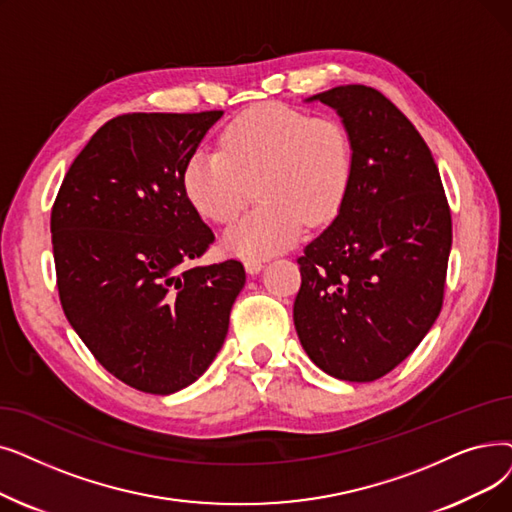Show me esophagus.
I'll use <instances>...</instances> for the list:
<instances>
[{"label": "esophagus", "instance_id": "1", "mask_svg": "<svg viewBox=\"0 0 512 512\" xmlns=\"http://www.w3.org/2000/svg\"><path fill=\"white\" fill-rule=\"evenodd\" d=\"M244 268H247L249 274H259L261 268H263V261L249 257V259H244Z\"/></svg>", "mask_w": 512, "mask_h": 512}]
</instances>
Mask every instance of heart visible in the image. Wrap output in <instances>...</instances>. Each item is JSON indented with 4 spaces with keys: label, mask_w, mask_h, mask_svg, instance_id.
Masks as SVG:
<instances>
[{
    "label": "heart",
    "mask_w": 512,
    "mask_h": 512,
    "mask_svg": "<svg viewBox=\"0 0 512 512\" xmlns=\"http://www.w3.org/2000/svg\"><path fill=\"white\" fill-rule=\"evenodd\" d=\"M221 150H196L184 167V188L215 224H228L259 205L224 234L242 257L280 253L309 226L335 219L353 175V146L345 125L284 104H261L238 115L219 138Z\"/></svg>",
    "instance_id": "heart-1"
}]
</instances>
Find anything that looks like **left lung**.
Wrapping results in <instances>:
<instances>
[{"label":"left lung","instance_id":"left-lung-1","mask_svg":"<svg viewBox=\"0 0 512 512\" xmlns=\"http://www.w3.org/2000/svg\"><path fill=\"white\" fill-rule=\"evenodd\" d=\"M309 100L341 115L353 175L337 219L297 259L295 328L326 374L370 383L402 364L439 316L450 205L427 142L379 90L339 85Z\"/></svg>","mask_w":512,"mask_h":512}]
</instances>
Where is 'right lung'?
Listing matches in <instances>:
<instances>
[{
	"instance_id": "right-lung-1",
	"label": "right lung",
	"mask_w": 512,
	"mask_h": 512,
	"mask_svg": "<svg viewBox=\"0 0 512 512\" xmlns=\"http://www.w3.org/2000/svg\"><path fill=\"white\" fill-rule=\"evenodd\" d=\"M221 115L110 119L52 207L64 316L110 374L144 393H175L209 368L247 280L236 259L190 265L215 236L190 203L184 167Z\"/></svg>"
}]
</instances>
